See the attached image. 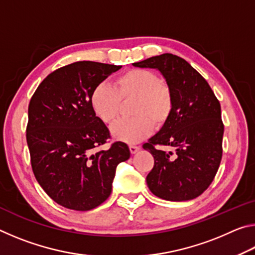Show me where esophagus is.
Returning a JSON list of instances; mask_svg holds the SVG:
<instances>
[{
    "instance_id": "34e87169",
    "label": "esophagus",
    "mask_w": 255,
    "mask_h": 255,
    "mask_svg": "<svg viewBox=\"0 0 255 255\" xmlns=\"http://www.w3.org/2000/svg\"><path fill=\"white\" fill-rule=\"evenodd\" d=\"M129 150H130L131 154H135L137 153L138 150H139V146H136V145H129Z\"/></svg>"
}]
</instances>
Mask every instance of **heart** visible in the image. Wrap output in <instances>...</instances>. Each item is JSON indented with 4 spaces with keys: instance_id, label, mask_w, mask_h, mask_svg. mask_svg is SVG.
<instances>
[{
    "instance_id": "obj_1",
    "label": "heart",
    "mask_w": 255,
    "mask_h": 255,
    "mask_svg": "<svg viewBox=\"0 0 255 255\" xmlns=\"http://www.w3.org/2000/svg\"><path fill=\"white\" fill-rule=\"evenodd\" d=\"M115 85L100 83L92 90L90 102L99 119L112 125L118 119L123 101L133 100L130 119L120 120L111 129L116 139L135 144L145 139L153 126L161 128L173 111L174 99L171 86L156 73L145 68H132L119 75Z\"/></svg>"
}]
</instances>
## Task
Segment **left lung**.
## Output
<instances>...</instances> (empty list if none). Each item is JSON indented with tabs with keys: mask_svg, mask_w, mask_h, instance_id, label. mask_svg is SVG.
Masks as SVG:
<instances>
[{
	"mask_svg": "<svg viewBox=\"0 0 255 255\" xmlns=\"http://www.w3.org/2000/svg\"><path fill=\"white\" fill-rule=\"evenodd\" d=\"M156 68L173 92L171 117L143 148L154 157L146 182L155 196L185 201L200 196L213 182L223 155L221 103L207 81L183 58L162 54L133 63ZM166 145L175 153L156 147Z\"/></svg>",
	"mask_w": 255,
	"mask_h": 255,
	"instance_id": "8db88e82",
	"label": "left lung"
}]
</instances>
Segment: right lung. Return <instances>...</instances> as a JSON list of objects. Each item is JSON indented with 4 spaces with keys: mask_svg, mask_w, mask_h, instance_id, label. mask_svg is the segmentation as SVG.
Masks as SVG:
<instances>
[{
    "mask_svg": "<svg viewBox=\"0 0 255 255\" xmlns=\"http://www.w3.org/2000/svg\"><path fill=\"white\" fill-rule=\"evenodd\" d=\"M122 66L76 62L60 67L38 86L28 108L27 144L33 174L58 205L86 211L110 196L116 169L127 161V144L110 138L92 109V90Z\"/></svg>",
    "mask_w": 255,
    "mask_h": 255,
    "instance_id": "right-lung-1",
    "label": "right lung"
}]
</instances>
